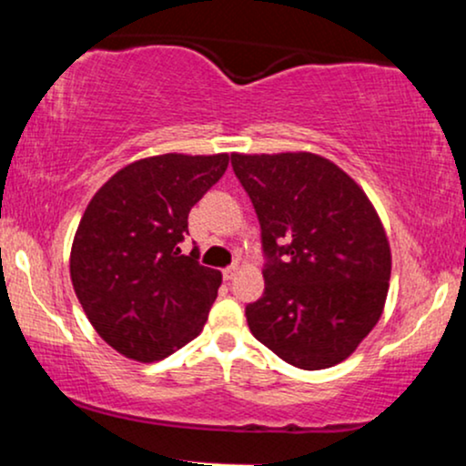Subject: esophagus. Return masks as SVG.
Masks as SVG:
<instances>
[{
  "label": "esophagus",
  "mask_w": 466,
  "mask_h": 466,
  "mask_svg": "<svg viewBox=\"0 0 466 466\" xmlns=\"http://www.w3.org/2000/svg\"><path fill=\"white\" fill-rule=\"evenodd\" d=\"M237 271H238L237 265H229V267H226V269H223V278H226V280H232V278L237 276Z\"/></svg>",
  "instance_id": "esophagus-1"
}]
</instances>
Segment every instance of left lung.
I'll return each instance as SVG.
<instances>
[{
  "instance_id": "8db88e82",
  "label": "left lung",
  "mask_w": 466,
  "mask_h": 466,
  "mask_svg": "<svg viewBox=\"0 0 466 466\" xmlns=\"http://www.w3.org/2000/svg\"><path fill=\"white\" fill-rule=\"evenodd\" d=\"M254 203L265 293L245 307L251 335L302 370L344 361L383 313L392 256L355 179L315 153L232 155Z\"/></svg>"
}]
</instances>
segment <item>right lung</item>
Instances as JSON below:
<instances>
[{"mask_svg":"<svg viewBox=\"0 0 466 466\" xmlns=\"http://www.w3.org/2000/svg\"><path fill=\"white\" fill-rule=\"evenodd\" d=\"M229 164L228 153L137 159L89 201L69 256L85 315L106 344L136 361H159L201 333L221 271L181 254L188 212Z\"/></svg>","mask_w":466,"mask_h":466,"instance_id":"obj_1","label":"right lung"}]
</instances>
